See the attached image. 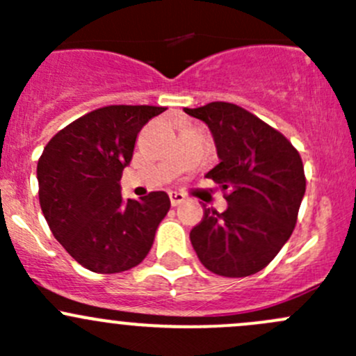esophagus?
I'll return each instance as SVG.
<instances>
[{
  "label": "esophagus",
  "instance_id": "esophagus-1",
  "mask_svg": "<svg viewBox=\"0 0 356 356\" xmlns=\"http://www.w3.org/2000/svg\"><path fill=\"white\" fill-rule=\"evenodd\" d=\"M168 196H170L172 207H177V204L184 203V200H186V196L182 195V193H177V191H170L168 193Z\"/></svg>",
  "mask_w": 356,
  "mask_h": 356
}]
</instances>
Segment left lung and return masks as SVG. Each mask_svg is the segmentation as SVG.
I'll return each instance as SVG.
<instances>
[{
  "label": "left lung",
  "instance_id": "1",
  "mask_svg": "<svg viewBox=\"0 0 356 356\" xmlns=\"http://www.w3.org/2000/svg\"><path fill=\"white\" fill-rule=\"evenodd\" d=\"M213 136L220 163L207 174L222 186L227 210L204 208L191 245L210 272L246 277L267 267L293 234L307 179L300 153L257 115L213 102L184 108Z\"/></svg>",
  "mask_w": 356,
  "mask_h": 356
}]
</instances>
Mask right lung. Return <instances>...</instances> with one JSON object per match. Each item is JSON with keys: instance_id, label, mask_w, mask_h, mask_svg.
<instances>
[{"instance_id": "obj_1", "label": "right lung", "mask_w": 356, "mask_h": 356, "mask_svg": "<svg viewBox=\"0 0 356 356\" xmlns=\"http://www.w3.org/2000/svg\"><path fill=\"white\" fill-rule=\"evenodd\" d=\"M163 106L110 105L56 132L38 161L39 203L53 236L75 261L98 274L141 264L170 208L163 191L124 200L120 179L136 138Z\"/></svg>"}]
</instances>
